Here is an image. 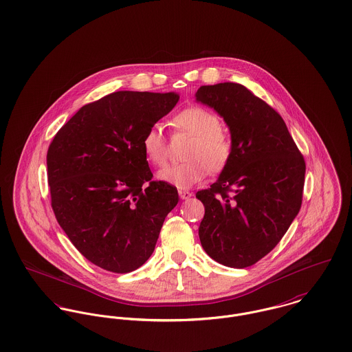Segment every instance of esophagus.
<instances>
[{
	"instance_id": "esophagus-1",
	"label": "esophagus",
	"mask_w": 352,
	"mask_h": 352,
	"mask_svg": "<svg viewBox=\"0 0 352 352\" xmlns=\"http://www.w3.org/2000/svg\"><path fill=\"white\" fill-rule=\"evenodd\" d=\"M178 193H179L181 199H189V198H192V195H193L190 192H188V190H179Z\"/></svg>"
}]
</instances>
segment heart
I'll return each instance as SVG.
<instances>
[{"instance_id":"obj_1","label":"heart","mask_w":352,"mask_h":352,"mask_svg":"<svg viewBox=\"0 0 352 352\" xmlns=\"http://www.w3.org/2000/svg\"><path fill=\"white\" fill-rule=\"evenodd\" d=\"M173 124L177 129L193 135L182 163L168 164L157 173V178L178 189H189L202 181L208 171H221L231 160L234 144L220 128V120L209 109L188 107L179 111ZM142 151L146 159L162 166L167 160V143L159 125L147 128L142 138Z\"/></svg>"}]
</instances>
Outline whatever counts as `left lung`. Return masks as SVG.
<instances>
[{"instance_id":"left-lung-1","label":"left lung","mask_w":352,"mask_h":352,"mask_svg":"<svg viewBox=\"0 0 352 352\" xmlns=\"http://www.w3.org/2000/svg\"><path fill=\"white\" fill-rule=\"evenodd\" d=\"M195 100L227 122L234 151L219 179L195 197L198 236L216 262L244 269L266 256L302 204L305 160L283 118L240 83L201 86Z\"/></svg>"}]
</instances>
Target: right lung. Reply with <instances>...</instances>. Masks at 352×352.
<instances>
[{
  "label": "right lung",
  "instance_id": "add662e5",
  "mask_svg": "<svg viewBox=\"0 0 352 352\" xmlns=\"http://www.w3.org/2000/svg\"><path fill=\"white\" fill-rule=\"evenodd\" d=\"M178 100L177 93L115 91L82 107L48 147L55 217L79 252L107 272L144 265L178 204L175 186L151 179L142 151L147 128Z\"/></svg>",
  "mask_w": 352,
  "mask_h": 352
}]
</instances>
